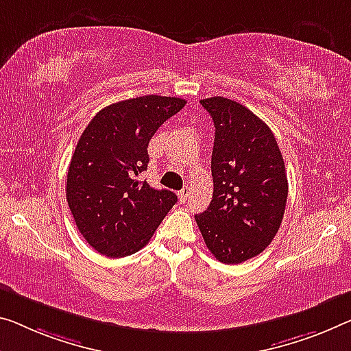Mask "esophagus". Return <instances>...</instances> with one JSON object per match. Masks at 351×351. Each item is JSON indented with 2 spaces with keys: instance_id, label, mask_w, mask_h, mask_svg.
<instances>
[{
  "instance_id": "1",
  "label": "esophagus",
  "mask_w": 351,
  "mask_h": 351,
  "mask_svg": "<svg viewBox=\"0 0 351 351\" xmlns=\"http://www.w3.org/2000/svg\"><path fill=\"white\" fill-rule=\"evenodd\" d=\"M188 196H190V188L183 186L182 190H180V193H179V201L180 202H185L186 199H188Z\"/></svg>"
}]
</instances>
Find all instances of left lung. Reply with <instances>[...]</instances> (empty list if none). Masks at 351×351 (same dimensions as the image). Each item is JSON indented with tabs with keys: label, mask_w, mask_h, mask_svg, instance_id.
Returning a JSON list of instances; mask_svg holds the SVG:
<instances>
[{
	"label": "left lung",
	"mask_w": 351,
	"mask_h": 351,
	"mask_svg": "<svg viewBox=\"0 0 351 351\" xmlns=\"http://www.w3.org/2000/svg\"><path fill=\"white\" fill-rule=\"evenodd\" d=\"M201 105L215 125L213 197L194 218L210 252L237 265L278 234L289 194L284 158L269 127L246 106L224 97Z\"/></svg>",
	"instance_id": "obj_1"
}]
</instances>
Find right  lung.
<instances>
[{"label": "right lung", "mask_w": 351, "mask_h": 351, "mask_svg": "<svg viewBox=\"0 0 351 351\" xmlns=\"http://www.w3.org/2000/svg\"><path fill=\"white\" fill-rule=\"evenodd\" d=\"M186 101L143 95L100 110L88 123L67 172L66 197L75 224L97 252L134 254L177 202L138 177L147 169L152 136Z\"/></svg>", "instance_id": "right-lung-1"}]
</instances>
